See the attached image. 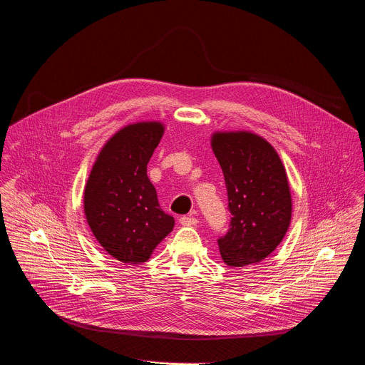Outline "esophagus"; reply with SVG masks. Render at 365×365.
<instances>
[{"mask_svg":"<svg viewBox=\"0 0 365 365\" xmlns=\"http://www.w3.org/2000/svg\"><path fill=\"white\" fill-rule=\"evenodd\" d=\"M180 223H182L183 226H193V225L197 223V219L193 217V216H182V217H180Z\"/></svg>","mask_w":365,"mask_h":365,"instance_id":"esophagus-1","label":"esophagus"}]
</instances>
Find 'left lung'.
I'll use <instances>...</instances> for the list:
<instances>
[{"label": "left lung", "mask_w": 365, "mask_h": 365, "mask_svg": "<svg viewBox=\"0 0 365 365\" xmlns=\"http://www.w3.org/2000/svg\"><path fill=\"white\" fill-rule=\"evenodd\" d=\"M212 150L227 190L229 230L217 239L229 267L255 265L281 244L291 223L292 199L277 150L251 132H216Z\"/></svg>", "instance_id": "1"}]
</instances>
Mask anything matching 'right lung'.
Instances as JSON below:
<instances>
[{
  "instance_id": "obj_1",
  "label": "right lung",
  "mask_w": 365,
  "mask_h": 365,
  "mask_svg": "<svg viewBox=\"0 0 365 365\" xmlns=\"http://www.w3.org/2000/svg\"><path fill=\"white\" fill-rule=\"evenodd\" d=\"M163 133L159 121L120 129L103 146L86 183L87 223L104 251L123 264L146 262L175 226L148 178Z\"/></svg>"
}]
</instances>
